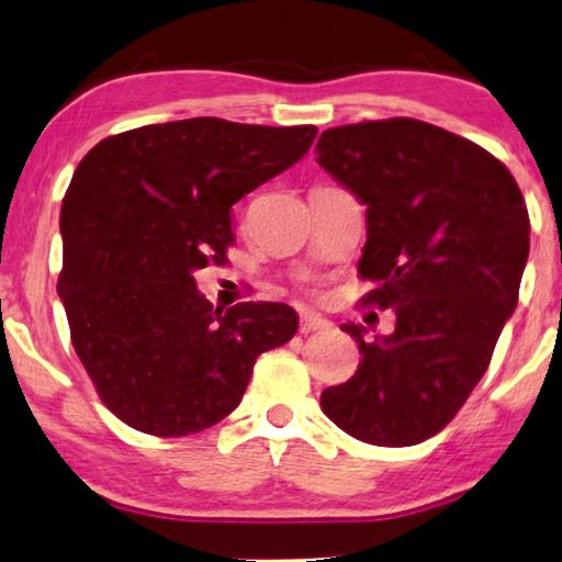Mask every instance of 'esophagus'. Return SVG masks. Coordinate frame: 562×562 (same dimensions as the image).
Segmentation results:
<instances>
[{
  "mask_svg": "<svg viewBox=\"0 0 562 562\" xmlns=\"http://www.w3.org/2000/svg\"><path fill=\"white\" fill-rule=\"evenodd\" d=\"M322 329H329V322L314 312H302V319H299V333H322Z\"/></svg>",
  "mask_w": 562,
  "mask_h": 562,
  "instance_id": "obj_1",
  "label": "esophagus"
}]
</instances>
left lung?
Returning a JSON list of instances; mask_svg holds the SVG:
<instances>
[{"label":"left lung","instance_id":"8db88e82","mask_svg":"<svg viewBox=\"0 0 562 562\" xmlns=\"http://www.w3.org/2000/svg\"><path fill=\"white\" fill-rule=\"evenodd\" d=\"M317 164L368 206L363 304L396 312L394 333L375 340L342 325L363 358L322 391V412L356 440L417 445L465 404L517 310L525 196L481 145L409 117L325 130Z\"/></svg>","mask_w":562,"mask_h":562}]
</instances>
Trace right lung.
<instances>
[{
    "label": "right lung",
    "mask_w": 562,
    "mask_h": 562,
    "mask_svg": "<svg viewBox=\"0 0 562 562\" xmlns=\"http://www.w3.org/2000/svg\"><path fill=\"white\" fill-rule=\"evenodd\" d=\"M314 137V125L194 117L104 137L83 156L60 206L58 296L76 356L125 425L158 437L217 425L260 352L296 335L291 306L222 310L194 273L227 260L233 204Z\"/></svg>",
    "instance_id": "1"
}]
</instances>
